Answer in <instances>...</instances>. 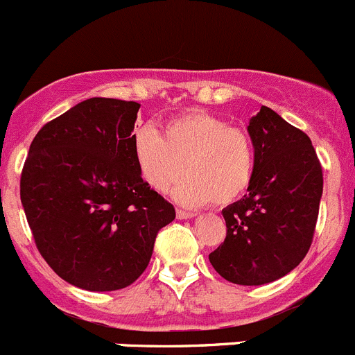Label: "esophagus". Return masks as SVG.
I'll use <instances>...</instances> for the list:
<instances>
[{
	"label": "esophagus",
	"instance_id": "obj_1",
	"mask_svg": "<svg viewBox=\"0 0 355 355\" xmlns=\"http://www.w3.org/2000/svg\"><path fill=\"white\" fill-rule=\"evenodd\" d=\"M177 217L178 218H193V217H196V214H194V211H187V210H182V208H178Z\"/></svg>",
	"mask_w": 355,
	"mask_h": 355
}]
</instances>
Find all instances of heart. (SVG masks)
<instances>
[{"label": "heart", "instance_id": "1", "mask_svg": "<svg viewBox=\"0 0 355 355\" xmlns=\"http://www.w3.org/2000/svg\"><path fill=\"white\" fill-rule=\"evenodd\" d=\"M132 154L148 187L175 189L184 205L234 203L248 189L256 168L254 141L243 128L208 112H187L164 124L162 135L141 125L132 135Z\"/></svg>", "mask_w": 355, "mask_h": 355}]
</instances>
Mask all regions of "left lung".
<instances>
[{
    "instance_id": "1",
    "label": "left lung",
    "mask_w": 355,
    "mask_h": 355,
    "mask_svg": "<svg viewBox=\"0 0 355 355\" xmlns=\"http://www.w3.org/2000/svg\"><path fill=\"white\" fill-rule=\"evenodd\" d=\"M248 135L256 168L248 194L224 208L226 238L208 256L218 275L240 286H263L306 256L322 196V166L306 132L261 107Z\"/></svg>"
}]
</instances>
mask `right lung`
Masks as SVG:
<instances>
[{"label":"right lung","mask_w":355,"mask_h":355,"mask_svg":"<svg viewBox=\"0 0 355 355\" xmlns=\"http://www.w3.org/2000/svg\"><path fill=\"white\" fill-rule=\"evenodd\" d=\"M140 105L91 98L47 122L31 141L21 201L36 248L85 291L131 286L148 266L173 205L148 187L132 154Z\"/></svg>","instance_id":"add662e5"}]
</instances>
